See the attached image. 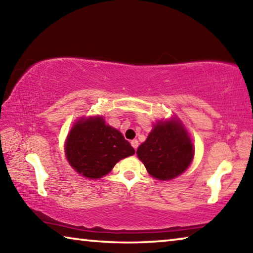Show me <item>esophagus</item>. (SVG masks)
<instances>
[{"label":"esophagus","mask_w":253,"mask_h":253,"mask_svg":"<svg viewBox=\"0 0 253 253\" xmlns=\"http://www.w3.org/2000/svg\"><path fill=\"white\" fill-rule=\"evenodd\" d=\"M130 144H131V146H132V147H134V149H135V151H136V149H137V148H138V145H139V143H138V140H137V139H134V140H131V142H130Z\"/></svg>","instance_id":"1"}]
</instances>
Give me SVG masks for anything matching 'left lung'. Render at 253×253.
Returning a JSON list of instances; mask_svg holds the SVG:
<instances>
[{"label": "left lung", "instance_id": "8db88e82", "mask_svg": "<svg viewBox=\"0 0 253 253\" xmlns=\"http://www.w3.org/2000/svg\"><path fill=\"white\" fill-rule=\"evenodd\" d=\"M137 155L153 177L166 181L188 168L194 151L183 127L170 121L153 128L146 142L137 149Z\"/></svg>", "mask_w": 253, "mask_h": 253}]
</instances>
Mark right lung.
<instances>
[{"label": "right lung", "mask_w": 253, "mask_h": 253, "mask_svg": "<svg viewBox=\"0 0 253 253\" xmlns=\"http://www.w3.org/2000/svg\"><path fill=\"white\" fill-rule=\"evenodd\" d=\"M135 149L121 131L106 125L101 117L83 119L72 128L66 143L68 162L79 174L99 178Z\"/></svg>", "instance_id": "1"}]
</instances>
